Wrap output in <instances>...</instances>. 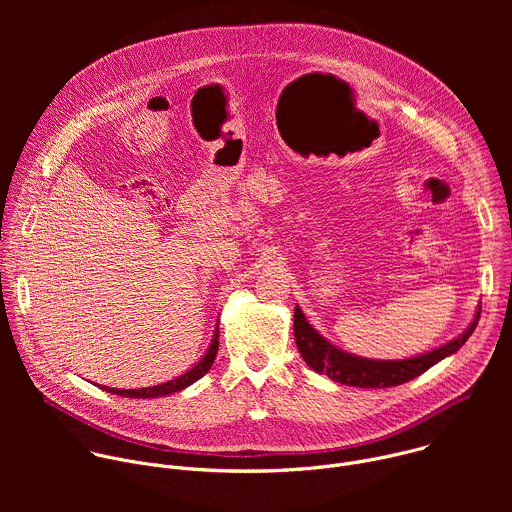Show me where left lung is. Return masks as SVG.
<instances>
[{"label":"left lung","mask_w":512,"mask_h":512,"mask_svg":"<svg viewBox=\"0 0 512 512\" xmlns=\"http://www.w3.org/2000/svg\"><path fill=\"white\" fill-rule=\"evenodd\" d=\"M478 320H480V306L470 326L458 338L437 346L429 352H423L411 358H399V360L364 358L338 348L306 320L300 306H296V312H294V336H296V344L302 358L318 375H326L328 379L348 387L385 389V387L403 385L419 377L421 373L431 369L433 364L458 352L474 332Z\"/></svg>","instance_id":"8db88e82"}]
</instances>
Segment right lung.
Segmentation results:
<instances>
[{"mask_svg": "<svg viewBox=\"0 0 512 512\" xmlns=\"http://www.w3.org/2000/svg\"><path fill=\"white\" fill-rule=\"evenodd\" d=\"M216 352H218V326L212 334V340L206 348V352L202 354V358L194 364L192 369H188L184 375L172 379V381H166V383H160V385H154V387H141V389H113V387H101L103 391L107 393H113V395H119V397H131V399H156V397H166V395H172V393H178L186 387H190L192 383H196L198 379H202L210 367L212 362L216 358Z\"/></svg>", "mask_w": 512, "mask_h": 512, "instance_id": "1", "label": "right lung"}]
</instances>
